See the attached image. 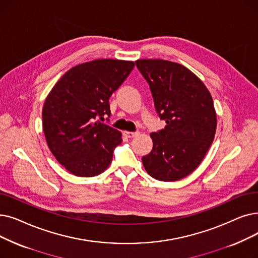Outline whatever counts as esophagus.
<instances>
[{
	"label": "esophagus",
	"mask_w": 258,
	"mask_h": 258,
	"mask_svg": "<svg viewBox=\"0 0 258 258\" xmlns=\"http://www.w3.org/2000/svg\"><path fill=\"white\" fill-rule=\"evenodd\" d=\"M123 134H124V136L127 138H134V137H136L139 133L138 132H124Z\"/></svg>",
	"instance_id": "obj_1"
}]
</instances>
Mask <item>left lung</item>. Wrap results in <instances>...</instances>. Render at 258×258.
I'll list each match as a JSON object with an SVG mask.
<instances>
[{
    "label": "left lung",
    "instance_id": "8db88e82",
    "mask_svg": "<svg viewBox=\"0 0 258 258\" xmlns=\"http://www.w3.org/2000/svg\"><path fill=\"white\" fill-rule=\"evenodd\" d=\"M150 84L156 111L165 121L152 133L153 150L142 157L150 176L176 181L194 172L214 140L217 119L209 89L185 66L161 59L137 60Z\"/></svg>",
    "mask_w": 258,
    "mask_h": 258
}]
</instances>
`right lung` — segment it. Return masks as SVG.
I'll list each match as a JSON object with an SVG mask.
<instances>
[{"label":"right lung","mask_w":258,"mask_h":258,"mask_svg":"<svg viewBox=\"0 0 258 258\" xmlns=\"http://www.w3.org/2000/svg\"><path fill=\"white\" fill-rule=\"evenodd\" d=\"M133 61L99 59L74 66L51 88L43 105V131L54 158L70 173H103L122 134L100 120L110 116L108 100L133 71Z\"/></svg>","instance_id":"right-lung-1"}]
</instances>
